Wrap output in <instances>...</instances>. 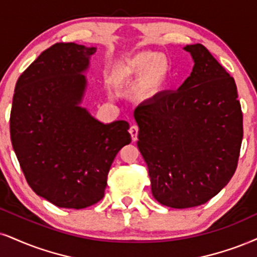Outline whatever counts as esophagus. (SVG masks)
<instances>
[{
    "instance_id": "34e87169",
    "label": "esophagus",
    "mask_w": 257,
    "mask_h": 257,
    "mask_svg": "<svg viewBox=\"0 0 257 257\" xmlns=\"http://www.w3.org/2000/svg\"><path fill=\"white\" fill-rule=\"evenodd\" d=\"M138 126L137 125H132L131 127H130V134H131V137H132V141L136 142L138 139Z\"/></svg>"
}]
</instances>
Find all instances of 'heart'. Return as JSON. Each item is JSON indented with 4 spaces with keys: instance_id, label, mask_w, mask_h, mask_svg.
Returning <instances> with one entry per match:
<instances>
[{
    "instance_id": "obj_1",
    "label": "heart",
    "mask_w": 257,
    "mask_h": 257,
    "mask_svg": "<svg viewBox=\"0 0 257 257\" xmlns=\"http://www.w3.org/2000/svg\"><path fill=\"white\" fill-rule=\"evenodd\" d=\"M166 57L156 52L142 51L119 59L110 71V81L119 88L137 85L142 99H153L160 93L169 76Z\"/></svg>"
}]
</instances>
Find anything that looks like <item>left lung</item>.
I'll list each match as a JSON object with an SVG mask.
<instances>
[{
	"label": "left lung",
	"instance_id": "8db88e82",
	"mask_svg": "<svg viewBox=\"0 0 257 257\" xmlns=\"http://www.w3.org/2000/svg\"><path fill=\"white\" fill-rule=\"evenodd\" d=\"M185 50L194 59L185 83L135 110L151 192L173 208L204 205L217 195L236 172L243 138L233 77L201 44Z\"/></svg>",
	"mask_w": 257,
	"mask_h": 257
}]
</instances>
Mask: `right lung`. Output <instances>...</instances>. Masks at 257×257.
I'll return each mask as SVG.
<instances>
[{"instance_id": "add662e5", "label": "right lung", "mask_w": 257, "mask_h": 257, "mask_svg": "<svg viewBox=\"0 0 257 257\" xmlns=\"http://www.w3.org/2000/svg\"><path fill=\"white\" fill-rule=\"evenodd\" d=\"M95 47L57 43L19 77L11 110V139L26 181L63 208H85L104 195L120 149L131 143L128 123L97 121L80 107L82 74Z\"/></svg>"}]
</instances>
